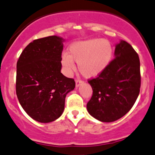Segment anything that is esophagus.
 Returning <instances> with one entry per match:
<instances>
[{"label": "esophagus", "instance_id": "obj_1", "mask_svg": "<svg viewBox=\"0 0 155 155\" xmlns=\"http://www.w3.org/2000/svg\"><path fill=\"white\" fill-rule=\"evenodd\" d=\"M83 81L82 80H81V79H76V87H78V86H80L81 84H82V83H83Z\"/></svg>", "mask_w": 155, "mask_h": 155}]
</instances>
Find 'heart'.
Wrapping results in <instances>:
<instances>
[{"instance_id": "1", "label": "heart", "mask_w": 155, "mask_h": 155, "mask_svg": "<svg viewBox=\"0 0 155 155\" xmlns=\"http://www.w3.org/2000/svg\"><path fill=\"white\" fill-rule=\"evenodd\" d=\"M112 45L108 40L92 38L73 43L68 53H63L61 63L67 72L75 69V62L81 74L86 78H94L106 69L112 57Z\"/></svg>"}]
</instances>
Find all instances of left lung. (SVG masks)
I'll return each instance as SVG.
<instances>
[{
    "label": "left lung",
    "mask_w": 155,
    "mask_h": 155,
    "mask_svg": "<svg viewBox=\"0 0 155 155\" xmlns=\"http://www.w3.org/2000/svg\"><path fill=\"white\" fill-rule=\"evenodd\" d=\"M115 57L106 69L89 79L92 95L87 103L89 113L103 122H112L128 113L141 88L140 60L126 41L115 46Z\"/></svg>",
    "instance_id": "obj_1"
}]
</instances>
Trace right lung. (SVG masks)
Instances as JSON below:
<instances>
[{
    "instance_id": "1",
    "label": "right lung",
    "mask_w": 155,
    "mask_h": 155,
    "mask_svg": "<svg viewBox=\"0 0 155 155\" xmlns=\"http://www.w3.org/2000/svg\"><path fill=\"white\" fill-rule=\"evenodd\" d=\"M64 41L57 36L37 39L25 47L17 63L16 93L33 119L48 123L63 114L66 94L73 90V79L61 73Z\"/></svg>"
}]
</instances>
